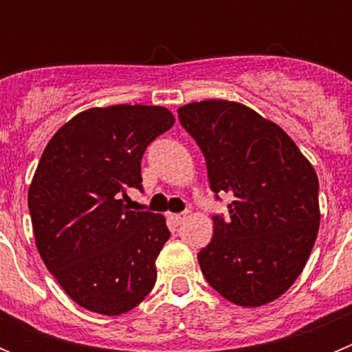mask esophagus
Here are the masks:
<instances>
[{
	"instance_id": "obj_1",
	"label": "esophagus",
	"mask_w": 352,
	"mask_h": 352,
	"mask_svg": "<svg viewBox=\"0 0 352 352\" xmlns=\"http://www.w3.org/2000/svg\"><path fill=\"white\" fill-rule=\"evenodd\" d=\"M186 219L185 213H174V214H169V220L174 223V226H179V223H183V220Z\"/></svg>"
}]
</instances>
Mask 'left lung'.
<instances>
[{"label": "left lung", "instance_id": "obj_1", "mask_svg": "<svg viewBox=\"0 0 352 352\" xmlns=\"http://www.w3.org/2000/svg\"><path fill=\"white\" fill-rule=\"evenodd\" d=\"M178 116L206 158L214 194L232 197L231 219H213L199 252L203 275L239 307L280 298L303 272L316 243L319 179L280 126L231 100L192 102Z\"/></svg>", "mask_w": 352, "mask_h": 352}]
</instances>
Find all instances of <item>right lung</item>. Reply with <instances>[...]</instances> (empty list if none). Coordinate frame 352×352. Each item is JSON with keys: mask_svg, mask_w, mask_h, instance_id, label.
<instances>
[{"mask_svg": "<svg viewBox=\"0 0 352 352\" xmlns=\"http://www.w3.org/2000/svg\"><path fill=\"white\" fill-rule=\"evenodd\" d=\"M174 121L162 105L91 107L43 149L28 190L35 243L58 284L89 312H130L157 282L155 261L170 236L166 217L125 201L142 188L146 146Z\"/></svg>", "mask_w": 352, "mask_h": 352, "instance_id": "obj_1", "label": "right lung"}]
</instances>
